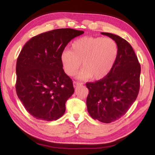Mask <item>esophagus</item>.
<instances>
[{"instance_id": "1", "label": "esophagus", "mask_w": 155, "mask_h": 155, "mask_svg": "<svg viewBox=\"0 0 155 155\" xmlns=\"http://www.w3.org/2000/svg\"><path fill=\"white\" fill-rule=\"evenodd\" d=\"M82 83H81V82H78V81H73V86L74 87H77L78 86L80 85V84H82Z\"/></svg>"}]
</instances>
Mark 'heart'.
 Instances as JSON below:
<instances>
[{"instance_id": "1", "label": "heart", "mask_w": 155, "mask_h": 155, "mask_svg": "<svg viewBox=\"0 0 155 155\" xmlns=\"http://www.w3.org/2000/svg\"><path fill=\"white\" fill-rule=\"evenodd\" d=\"M118 55V44L111 38L84 37L72 44V50L61 53V61L68 75H75L81 65L79 79L101 80L111 72Z\"/></svg>"}]
</instances>
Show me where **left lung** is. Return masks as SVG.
I'll use <instances>...</instances> for the list:
<instances>
[{"mask_svg":"<svg viewBox=\"0 0 155 155\" xmlns=\"http://www.w3.org/2000/svg\"><path fill=\"white\" fill-rule=\"evenodd\" d=\"M101 34L117 42L118 58L109 75L86 84L89 90L86 103L93 119L109 124L124 116L136 100L141 69L132 46L126 40L114 34Z\"/></svg>","mask_w":155,"mask_h":155,"instance_id":"8db88e82","label":"left lung"}]
</instances>
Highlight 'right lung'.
Masks as SVG:
<instances>
[{
  "instance_id": "add662e5",
  "label": "right lung",
  "mask_w": 155,
  "mask_h": 155,
  "mask_svg": "<svg viewBox=\"0 0 155 155\" xmlns=\"http://www.w3.org/2000/svg\"><path fill=\"white\" fill-rule=\"evenodd\" d=\"M83 31L57 29L29 40L16 64V92L23 106L38 120L52 121L65 111L74 93L72 80L65 73L61 54L67 44Z\"/></svg>"
}]
</instances>
